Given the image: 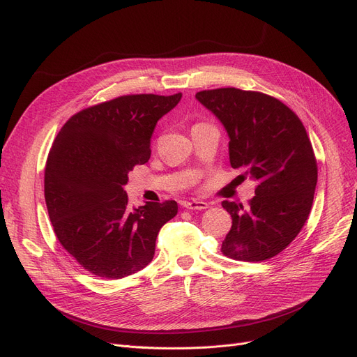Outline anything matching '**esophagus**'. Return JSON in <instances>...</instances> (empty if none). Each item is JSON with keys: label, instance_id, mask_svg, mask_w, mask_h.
Masks as SVG:
<instances>
[{"label": "esophagus", "instance_id": "34e87169", "mask_svg": "<svg viewBox=\"0 0 357 357\" xmlns=\"http://www.w3.org/2000/svg\"><path fill=\"white\" fill-rule=\"evenodd\" d=\"M183 207H185L186 210H197V211H201V210L208 208V204L204 202V201H199V199H192V201H185V202H183Z\"/></svg>", "mask_w": 357, "mask_h": 357}]
</instances>
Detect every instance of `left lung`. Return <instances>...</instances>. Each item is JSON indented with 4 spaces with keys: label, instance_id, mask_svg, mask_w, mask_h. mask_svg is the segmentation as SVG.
Returning a JSON list of instances; mask_svg holds the SVG:
<instances>
[{
    "label": "left lung",
    "instance_id": "8db88e82",
    "mask_svg": "<svg viewBox=\"0 0 357 357\" xmlns=\"http://www.w3.org/2000/svg\"><path fill=\"white\" fill-rule=\"evenodd\" d=\"M226 127L230 163L256 181L248 207L222 201L233 224L221 252L261 261L287 249L310 215L317 159L303 121L282 101L257 91L217 88L197 92Z\"/></svg>",
    "mask_w": 357,
    "mask_h": 357
}]
</instances>
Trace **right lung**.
<instances>
[{"label":"right lung","instance_id":"1","mask_svg":"<svg viewBox=\"0 0 357 357\" xmlns=\"http://www.w3.org/2000/svg\"><path fill=\"white\" fill-rule=\"evenodd\" d=\"M182 93L123 96L73 114L56 136L45 169V199L63 249L91 272L121 279L152 261L156 237L176 201L131 208L124 185L152 150L159 119Z\"/></svg>","mask_w":357,"mask_h":357}]
</instances>
